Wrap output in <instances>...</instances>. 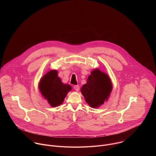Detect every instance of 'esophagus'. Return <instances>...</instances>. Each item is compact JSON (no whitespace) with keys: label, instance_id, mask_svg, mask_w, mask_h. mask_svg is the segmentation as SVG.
Segmentation results:
<instances>
[{"label":"esophagus","instance_id":"1","mask_svg":"<svg viewBox=\"0 0 156 156\" xmlns=\"http://www.w3.org/2000/svg\"><path fill=\"white\" fill-rule=\"evenodd\" d=\"M74 89H75V90L76 91H78L79 90H80V86H78V85H75V86H74Z\"/></svg>","mask_w":156,"mask_h":156}]
</instances>
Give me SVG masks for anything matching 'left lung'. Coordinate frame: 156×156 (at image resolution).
<instances>
[{
	"label": "left lung",
	"instance_id": "obj_1",
	"mask_svg": "<svg viewBox=\"0 0 156 156\" xmlns=\"http://www.w3.org/2000/svg\"><path fill=\"white\" fill-rule=\"evenodd\" d=\"M112 90V83L108 75L98 69H94L83 85L81 92L86 102L92 108H98L108 100Z\"/></svg>",
	"mask_w": 156,
	"mask_h": 156
}]
</instances>
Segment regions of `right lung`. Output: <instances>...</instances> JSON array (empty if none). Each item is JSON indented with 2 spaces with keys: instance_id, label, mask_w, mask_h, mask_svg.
I'll return each mask as SVG.
<instances>
[{
  "instance_id": "obj_1",
  "label": "right lung",
  "mask_w": 156,
  "mask_h": 156,
  "mask_svg": "<svg viewBox=\"0 0 156 156\" xmlns=\"http://www.w3.org/2000/svg\"><path fill=\"white\" fill-rule=\"evenodd\" d=\"M38 87L41 95L52 107L62 104L72 90L70 85L62 82L56 70H51L44 75L39 82Z\"/></svg>"
}]
</instances>
